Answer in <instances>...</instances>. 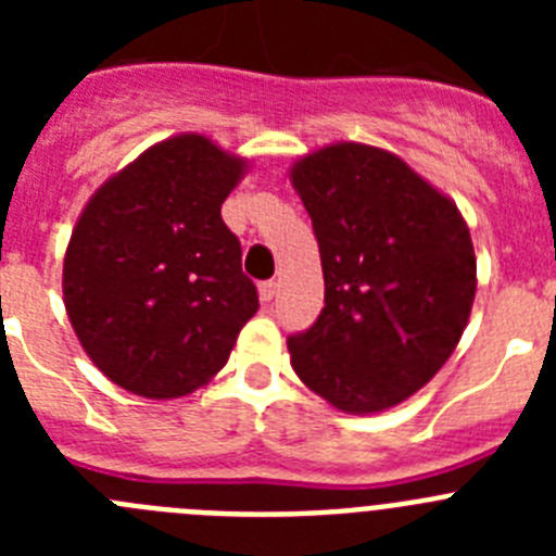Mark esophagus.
I'll return each mask as SVG.
<instances>
[{
    "mask_svg": "<svg viewBox=\"0 0 556 556\" xmlns=\"http://www.w3.org/2000/svg\"><path fill=\"white\" fill-rule=\"evenodd\" d=\"M258 298H262L264 303H269L275 298V281H262L258 283Z\"/></svg>",
    "mask_w": 556,
    "mask_h": 556,
    "instance_id": "1",
    "label": "esophagus"
}]
</instances>
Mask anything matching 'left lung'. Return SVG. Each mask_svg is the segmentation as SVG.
I'll return each mask as SVG.
<instances>
[{"instance_id": "8db88e82", "label": "left lung", "mask_w": 556, "mask_h": 556, "mask_svg": "<svg viewBox=\"0 0 556 556\" xmlns=\"http://www.w3.org/2000/svg\"><path fill=\"white\" fill-rule=\"evenodd\" d=\"M320 244L326 306L287 339L303 384L370 415L429 384L468 326L470 230L448 198L392 152L331 144L292 166Z\"/></svg>"}]
</instances>
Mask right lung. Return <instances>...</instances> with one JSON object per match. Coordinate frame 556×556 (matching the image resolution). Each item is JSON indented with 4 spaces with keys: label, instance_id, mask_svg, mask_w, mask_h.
I'll return each instance as SVG.
<instances>
[{
    "label": "right lung",
    "instance_id": "add662e5",
    "mask_svg": "<svg viewBox=\"0 0 556 556\" xmlns=\"http://www.w3.org/2000/svg\"><path fill=\"white\" fill-rule=\"evenodd\" d=\"M242 169V159L186 132L125 166L77 219L63 301L80 345L122 390H198L258 312L242 244L219 214Z\"/></svg>",
    "mask_w": 556,
    "mask_h": 556
}]
</instances>
